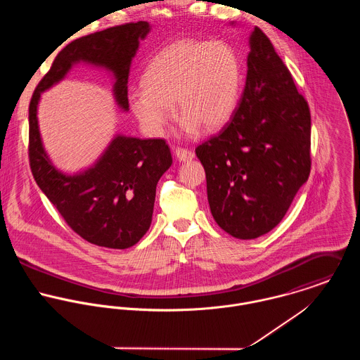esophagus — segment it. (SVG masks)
Here are the masks:
<instances>
[{
	"mask_svg": "<svg viewBox=\"0 0 360 360\" xmlns=\"http://www.w3.org/2000/svg\"><path fill=\"white\" fill-rule=\"evenodd\" d=\"M176 158L180 160V162H188L194 158V153L190 151V150H186V148H181V147H177L176 148Z\"/></svg>",
	"mask_w": 360,
	"mask_h": 360,
	"instance_id": "obj_1",
	"label": "esophagus"
}]
</instances>
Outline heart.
<instances>
[{"instance_id": "heart-1", "label": "heart", "mask_w": 360, "mask_h": 360, "mask_svg": "<svg viewBox=\"0 0 360 360\" xmlns=\"http://www.w3.org/2000/svg\"><path fill=\"white\" fill-rule=\"evenodd\" d=\"M241 63L224 43L180 40L150 62L141 90L129 96L140 123L160 133L176 103L187 130L220 129L231 117L241 91Z\"/></svg>"}]
</instances>
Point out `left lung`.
I'll return each mask as SVG.
<instances>
[{"label": "left lung", "instance_id": "left-lung-1", "mask_svg": "<svg viewBox=\"0 0 360 360\" xmlns=\"http://www.w3.org/2000/svg\"><path fill=\"white\" fill-rule=\"evenodd\" d=\"M244 93L230 122L197 147L210 212L240 240L273 230L310 173V110L267 36H250Z\"/></svg>", "mask_w": 360, "mask_h": 360}]
</instances>
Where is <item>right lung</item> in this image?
<instances>
[{
	"instance_id": "add662e5",
	"label": "right lung",
	"mask_w": 360,
	"mask_h": 360,
	"mask_svg": "<svg viewBox=\"0 0 360 360\" xmlns=\"http://www.w3.org/2000/svg\"><path fill=\"white\" fill-rule=\"evenodd\" d=\"M150 30L148 22H131L69 43L55 56L29 105V162L37 186L75 233L112 250L133 247L148 231L156 184L172 165L166 141L117 134L94 166L69 176L52 165L43 147L37 105L41 93L60 82L75 63L86 62L113 73L115 101L129 110L130 65Z\"/></svg>"
}]
</instances>
